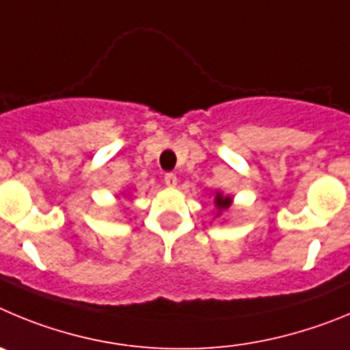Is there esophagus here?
Segmentation results:
<instances>
[{"instance_id":"esophagus-1","label":"esophagus","mask_w":350,"mask_h":350,"mask_svg":"<svg viewBox=\"0 0 350 350\" xmlns=\"http://www.w3.org/2000/svg\"><path fill=\"white\" fill-rule=\"evenodd\" d=\"M163 181H165V185L171 188L178 185V178H176V174H172V172H167V174L163 176Z\"/></svg>"}]
</instances>
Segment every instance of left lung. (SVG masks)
Segmentation results:
<instances>
[{
  "label": "left lung",
  "mask_w": 350,
  "mask_h": 350,
  "mask_svg": "<svg viewBox=\"0 0 350 350\" xmlns=\"http://www.w3.org/2000/svg\"><path fill=\"white\" fill-rule=\"evenodd\" d=\"M214 206L218 209L216 216H219V214L226 213L230 209V206H232V197L230 195H223L221 191H216V195H214Z\"/></svg>",
  "instance_id": "8db88e82"
}]
</instances>
